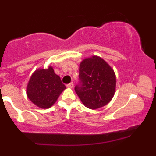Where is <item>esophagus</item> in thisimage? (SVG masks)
Listing matches in <instances>:
<instances>
[{
  "label": "esophagus",
  "instance_id": "esophagus-1",
  "mask_svg": "<svg viewBox=\"0 0 156 156\" xmlns=\"http://www.w3.org/2000/svg\"><path fill=\"white\" fill-rule=\"evenodd\" d=\"M73 86H74V84H73V82H71V83H69V84H67V87H69V88H71L72 89L73 87Z\"/></svg>",
  "mask_w": 156,
  "mask_h": 156
}]
</instances>
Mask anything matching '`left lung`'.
<instances>
[{
	"mask_svg": "<svg viewBox=\"0 0 156 156\" xmlns=\"http://www.w3.org/2000/svg\"><path fill=\"white\" fill-rule=\"evenodd\" d=\"M79 78L82 84L76 86L75 90L87 108H101L112 101L116 91V75L101 57L92 55L82 60Z\"/></svg>",
	"mask_w": 156,
	"mask_h": 156,
	"instance_id": "1",
	"label": "left lung"
}]
</instances>
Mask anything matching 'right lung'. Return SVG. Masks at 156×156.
<instances>
[{"instance_id":"1","label":"right lung","mask_w":156,"mask_h":156,"mask_svg":"<svg viewBox=\"0 0 156 156\" xmlns=\"http://www.w3.org/2000/svg\"><path fill=\"white\" fill-rule=\"evenodd\" d=\"M66 87L52 66L38 68L31 75L26 87L28 99L40 108H49L56 102Z\"/></svg>"}]
</instances>
